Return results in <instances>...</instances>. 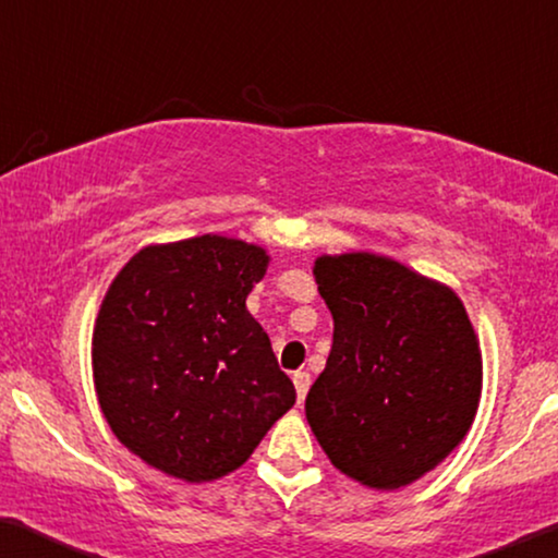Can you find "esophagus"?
I'll list each match as a JSON object with an SVG mask.
<instances>
[{"label": "esophagus", "mask_w": 558, "mask_h": 558, "mask_svg": "<svg viewBox=\"0 0 558 558\" xmlns=\"http://www.w3.org/2000/svg\"><path fill=\"white\" fill-rule=\"evenodd\" d=\"M293 384H295L298 401H305V396H307V388H311V376H307L305 371L295 373V376H293Z\"/></svg>", "instance_id": "1"}]
</instances>
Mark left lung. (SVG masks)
<instances>
[{
	"instance_id": "8db88e82",
	"label": "left lung",
	"mask_w": 558,
	"mask_h": 558,
	"mask_svg": "<svg viewBox=\"0 0 558 558\" xmlns=\"http://www.w3.org/2000/svg\"><path fill=\"white\" fill-rule=\"evenodd\" d=\"M313 276L332 348L307 390V423L345 476L384 492L409 486L476 418L484 373L461 298L373 253L323 255Z\"/></svg>"
}]
</instances>
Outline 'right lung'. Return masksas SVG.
<instances>
[{
  "mask_svg": "<svg viewBox=\"0 0 558 558\" xmlns=\"http://www.w3.org/2000/svg\"><path fill=\"white\" fill-rule=\"evenodd\" d=\"M263 247L199 235L143 247L118 272L93 336L95 388L132 453L203 484L243 465L295 388L245 298Z\"/></svg>",
  "mask_w": 558,
  "mask_h": 558,
  "instance_id": "right-lung-1",
  "label": "right lung"
}]
</instances>
